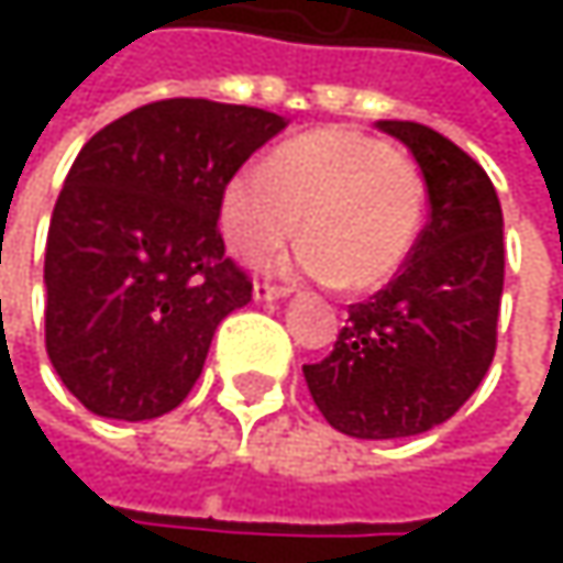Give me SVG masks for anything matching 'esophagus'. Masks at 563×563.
I'll return each mask as SVG.
<instances>
[{
  "label": "esophagus",
  "mask_w": 563,
  "mask_h": 563,
  "mask_svg": "<svg viewBox=\"0 0 563 563\" xmlns=\"http://www.w3.org/2000/svg\"><path fill=\"white\" fill-rule=\"evenodd\" d=\"M283 296H289V289L286 286H274V283H254V299H283Z\"/></svg>",
  "instance_id": "34e87169"
}]
</instances>
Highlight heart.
Returning <instances> with one entry per match:
<instances>
[{"label": "heart", "instance_id": "heart-1", "mask_svg": "<svg viewBox=\"0 0 563 563\" xmlns=\"http://www.w3.org/2000/svg\"><path fill=\"white\" fill-rule=\"evenodd\" d=\"M306 241L277 271L378 289L404 267L423 218L417 169L378 136L349 126L302 133L221 188V231L241 257Z\"/></svg>", "mask_w": 563, "mask_h": 563}]
</instances>
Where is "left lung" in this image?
<instances>
[{"mask_svg":"<svg viewBox=\"0 0 563 563\" xmlns=\"http://www.w3.org/2000/svg\"><path fill=\"white\" fill-rule=\"evenodd\" d=\"M417 159L430 221L388 289L349 306L329 358L302 365L322 417L345 437L397 440L450 420L486 378L506 280L503 205L456 143L378 120Z\"/></svg>","mask_w":563,"mask_h":563,"instance_id":"obj_1","label":"left lung"}]
</instances>
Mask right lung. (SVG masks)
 I'll return each instance as SVG.
<instances>
[{"label": "right lung", "mask_w": 563, "mask_h": 563, "mask_svg": "<svg viewBox=\"0 0 563 563\" xmlns=\"http://www.w3.org/2000/svg\"><path fill=\"white\" fill-rule=\"evenodd\" d=\"M286 123L175 97L113 120L77 153L45 247V345L90 413L153 420L195 388L214 329L251 302L218 234L221 188Z\"/></svg>", "instance_id": "add662e5"}]
</instances>
